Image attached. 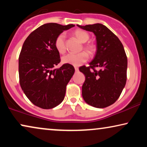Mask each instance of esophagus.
Instances as JSON below:
<instances>
[{
	"mask_svg": "<svg viewBox=\"0 0 147 147\" xmlns=\"http://www.w3.org/2000/svg\"><path fill=\"white\" fill-rule=\"evenodd\" d=\"M75 70H76V71L77 72V71H79V68L77 67H75Z\"/></svg>",
	"mask_w": 147,
	"mask_h": 147,
	"instance_id": "obj_1",
	"label": "esophagus"
}]
</instances>
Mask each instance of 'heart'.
I'll return each mask as SVG.
<instances>
[{
  "label": "heart",
  "mask_w": 147,
  "mask_h": 147,
  "mask_svg": "<svg viewBox=\"0 0 147 147\" xmlns=\"http://www.w3.org/2000/svg\"><path fill=\"white\" fill-rule=\"evenodd\" d=\"M74 35L82 43H86L89 40L90 35L87 32L83 30L78 29L74 32ZM55 47L60 54H63L66 51L65 35L61 33L57 36L55 41ZM84 49L88 53H92L94 51V46L92 44H86L84 45ZM88 55L84 52L74 54L68 53L62 57V62L65 64H69L76 67L81 65L88 60Z\"/></svg>",
  "instance_id": "1"
}]
</instances>
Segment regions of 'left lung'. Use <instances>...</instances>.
Masks as SVG:
<instances>
[{"instance_id": "1", "label": "left lung", "mask_w": 147, "mask_h": 147, "mask_svg": "<svg viewBox=\"0 0 147 147\" xmlns=\"http://www.w3.org/2000/svg\"><path fill=\"white\" fill-rule=\"evenodd\" d=\"M77 26L94 33L97 47L90 66L79 68L86 76L82 96L90 106L108 107L118 100L126 84L128 62L124 47L119 39L102 24ZM94 67H99L100 70L96 71Z\"/></svg>"}]
</instances>
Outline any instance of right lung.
I'll list each match as a JSON object with an SVG mask.
<instances>
[{"mask_svg": "<svg viewBox=\"0 0 147 147\" xmlns=\"http://www.w3.org/2000/svg\"><path fill=\"white\" fill-rule=\"evenodd\" d=\"M74 26L44 24L28 36L22 47L19 58L20 85L30 101L43 109L61 103L66 86L75 72L69 64L54 69L61 61L55 47L56 38Z\"/></svg>", "mask_w": 147, "mask_h": 147, "instance_id": "1", "label": "right lung"}]
</instances>
